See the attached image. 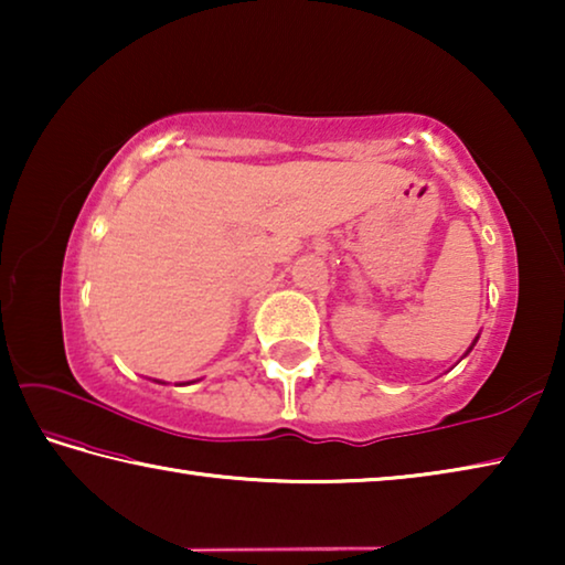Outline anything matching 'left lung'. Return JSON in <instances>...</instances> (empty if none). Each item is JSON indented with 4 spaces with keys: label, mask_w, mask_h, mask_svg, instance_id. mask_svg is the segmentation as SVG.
<instances>
[{
    "label": "left lung",
    "mask_w": 565,
    "mask_h": 565,
    "mask_svg": "<svg viewBox=\"0 0 565 565\" xmlns=\"http://www.w3.org/2000/svg\"><path fill=\"white\" fill-rule=\"evenodd\" d=\"M471 349H473V347H471Z\"/></svg>",
    "instance_id": "left-lung-1"
}]
</instances>
